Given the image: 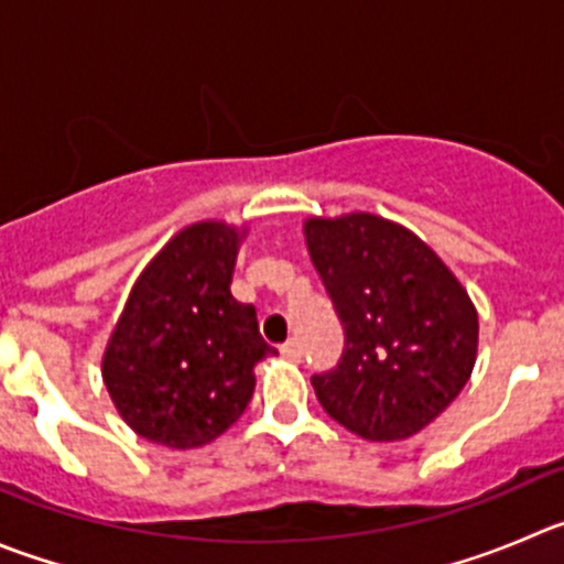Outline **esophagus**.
<instances>
[{"mask_svg": "<svg viewBox=\"0 0 564 564\" xmlns=\"http://www.w3.org/2000/svg\"><path fill=\"white\" fill-rule=\"evenodd\" d=\"M279 354L296 362V359H302V346H299V340H288V343H282V346H279Z\"/></svg>", "mask_w": 564, "mask_h": 564, "instance_id": "esophagus-1", "label": "esophagus"}]
</instances>
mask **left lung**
Returning <instances> with one entry per match:
<instances>
[{
	"mask_svg": "<svg viewBox=\"0 0 564 564\" xmlns=\"http://www.w3.org/2000/svg\"><path fill=\"white\" fill-rule=\"evenodd\" d=\"M346 348L313 377L321 406L366 440H406L446 410L479 354V313L415 232L373 213L304 221Z\"/></svg>",
	"mask_w": 564,
	"mask_h": 564,
	"instance_id": "1",
	"label": "left lung"
}]
</instances>
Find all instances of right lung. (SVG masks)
I'll use <instances>...</instances> for the list:
<instances>
[{"label": "right lung", "instance_id": "obj_1", "mask_svg": "<svg viewBox=\"0 0 564 564\" xmlns=\"http://www.w3.org/2000/svg\"><path fill=\"white\" fill-rule=\"evenodd\" d=\"M249 227L196 221L149 260L118 315L101 379L118 415L169 448L207 446L254 393V366L273 351L251 304L232 299Z\"/></svg>", "mask_w": 564, "mask_h": 564}]
</instances>
